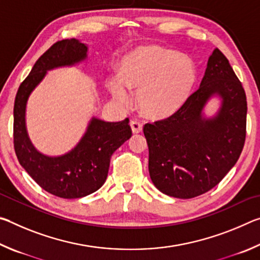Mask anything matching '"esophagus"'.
Returning <instances> with one entry per match:
<instances>
[{
  "label": "esophagus",
  "instance_id": "esophagus-1",
  "mask_svg": "<svg viewBox=\"0 0 260 260\" xmlns=\"http://www.w3.org/2000/svg\"><path fill=\"white\" fill-rule=\"evenodd\" d=\"M131 128H132V132H133L134 134L140 133V132H142V124H141V122L138 121V120H132L131 121Z\"/></svg>",
  "mask_w": 260,
  "mask_h": 260
}]
</instances>
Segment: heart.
<instances>
[{
    "label": "heart",
    "mask_w": 260,
    "mask_h": 260,
    "mask_svg": "<svg viewBox=\"0 0 260 260\" xmlns=\"http://www.w3.org/2000/svg\"><path fill=\"white\" fill-rule=\"evenodd\" d=\"M195 81L196 68L190 58L172 49L147 46L121 59L119 76L110 77L108 87L122 105L131 101L127 87L139 91L141 111L151 118H165L182 107Z\"/></svg>",
    "instance_id": "obj_1"
}]
</instances>
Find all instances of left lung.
Instances as JSON below:
<instances>
[{
	"mask_svg": "<svg viewBox=\"0 0 260 260\" xmlns=\"http://www.w3.org/2000/svg\"><path fill=\"white\" fill-rule=\"evenodd\" d=\"M213 94L222 98V107L205 118L203 109ZM246 110L242 83L217 48L199 89L172 116L143 127L153 184L177 199H192L217 186L243 150Z\"/></svg>",
	"mask_w": 260,
	"mask_h": 260,
	"instance_id": "left-lung-1",
	"label": "left lung"
}]
</instances>
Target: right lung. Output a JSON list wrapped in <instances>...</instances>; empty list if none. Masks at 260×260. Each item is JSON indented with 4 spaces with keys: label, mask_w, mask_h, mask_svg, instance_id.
<instances>
[{
    "label": "right lung",
    "mask_w": 260,
    "mask_h": 260,
    "mask_svg": "<svg viewBox=\"0 0 260 260\" xmlns=\"http://www.w3.org/2000/svg\"><path fill=\"white\" fill-rule=\"evenodd\" d=\"M88 47L77 39L54 43L34 64L20 83L14 107V146L17 158L32 179L46 191L61 199H80L103 186L112 153L132 136L129 119L107 122L91 118L85 135L71 151L49 157L39 152L26 131V103L47 71L86 59Z\"/></svg>",
    "instance_id": "right-lung-1"
}]
</instances>
